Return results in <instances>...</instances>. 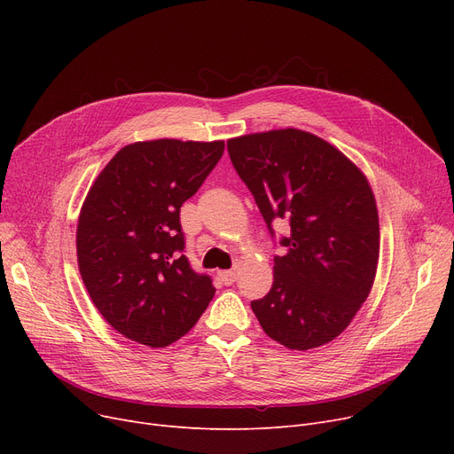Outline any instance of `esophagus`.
I'll return each mask as SVG.
<instances>
[{"instance_id": "34e87169", "label": "esophagus", "mask_w": 454, "mask_h": 454, "mask_svg": "<svg viewBox=\"0 0 454 454\" xmlns=\"http://www.w3.org/2000/svg\"><path fill=\"white\" fill-rule=\"evenodd\" d=\"M219 279L224 283V285H231L235 281V272L233 270H219L217 272Z\"/></svg>"}]
</instances>
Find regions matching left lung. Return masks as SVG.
<instances>
[{"label":"left lung","instance_id":"8db88e82","mask_svg":"<svg viewBox=\"0 0 454 454\" xmlns=\"http://www.w3.org/2000/svg\"><path fill=\"white\" fill-rule=\"evenodd\" d=\"M237 175L247 184L276 239L274 283L252 311L270 339L289 349L318 348L349 325L370 294L379 259V217L372 187L340 151L296 129L228 141Z\"/></svg>","mask_w":454,"mask_h":454}]
</instances>
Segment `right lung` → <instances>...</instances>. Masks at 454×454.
<instances>
[{"mask_svg": "<svg viewBox=\"0 0 454 454\" xmlns=\"http://www.w3.org/2000/svg\"><path fill=\"white\" fill-rule=\"evenodd\" d=\"M224 153V141H137L93 182L77 226L86 291L123 337L151 348L176 342L209 305L215 287L191 269L180 207Z\"/></svg>", "mask_w": 454, "mask_h": 454, "instance_id": "add662e5", "label": "right lung"}]
</instances>
